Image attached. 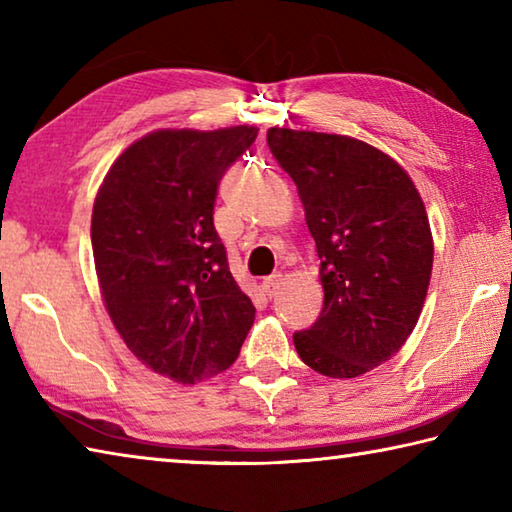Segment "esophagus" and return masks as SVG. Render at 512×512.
Listing matches in <instances>:
<instances>
[{"instance_id":"1","label":"esophagus","mask_w":512,"mask_h":512,"mask_svg":"<svg viewBox=\"0 0 512 512\" xmlns=\"http://www.w3.org/2000/svg\"><path fill=\"white\" fill-rule=\"evenodd\" d=\"M280 287H282V275H280V273H275V275H268V277H264V282H262V289H264V293H266L268 298L277 296V291H280Z\"/></svg>"}]
</instances>
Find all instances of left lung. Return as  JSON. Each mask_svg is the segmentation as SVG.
Instances as JSON below:
<instances>
[{
  "label": "left lung",
  "instance_id": "left-lung-1",
  "mask_svg": "<svg viewBox=\"0 0 512 512\" xmlns=\"http://www.w3.org/2000/svg\"><path fill=\"white\" fill-rule=\"evenodd\" d=\"M268 149L305 205L325 300L293 334L300 359L352 379L393 357L427 298L433 241L409 173L348 135L268 128Z\"/></svg>",
  "mask_w": 512,
  "mask_h": 512
}]
</instances>
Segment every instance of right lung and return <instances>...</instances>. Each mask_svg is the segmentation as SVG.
Listing matches in <instances>:
<instances>
[{
	"label": "right lung",
	"mask_w": 512,
	"mask_h": 512,
	"mask_svg": "<svg viewBox=\"0 0 512 512\" xmlns=\"http://www.w3.org/2000/svg\"><path fill=\"white\" fill-rule=\"evenodd\" d=\"M255 137V126L155 131L119 155L94 201L112 323L144 366L180 384L230 368L255 320L212 216L221 178Z\"/></svg>",
	"instance_id": "1"
}]
</instances>
